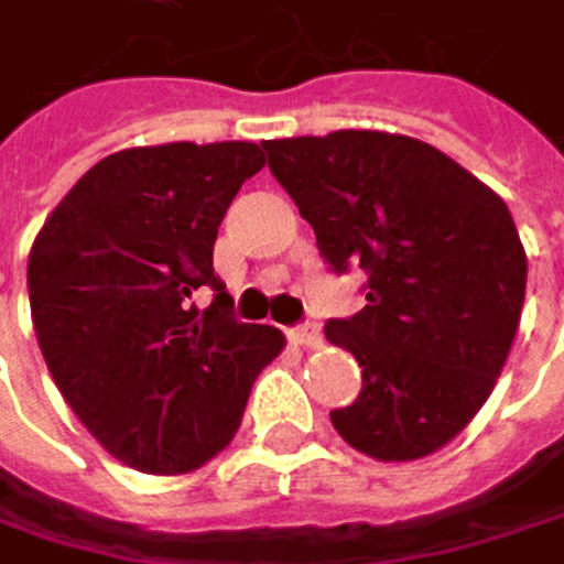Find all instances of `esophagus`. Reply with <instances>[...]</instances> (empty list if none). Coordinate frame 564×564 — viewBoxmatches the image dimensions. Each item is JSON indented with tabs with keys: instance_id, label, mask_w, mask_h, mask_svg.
Instances as JSON below:
<instances>
[{
	"instance_id": "1",
	"label": "esophagus",
	"mask_w": 564,
	"mask_h": 564,
	"mask_svg": "<svg viewBox=\"0 0 564 564\" xmlns=\"http://www.w3.org/2000/svg\"><path fill=\"white\" fill-rule=\"evenodd\" d=\"M290 339H293V343H300V346H306V349H316V346L323 343V333H319V326H316V323H303V326L290 329Z\"/></svg>"
}]
</instances>
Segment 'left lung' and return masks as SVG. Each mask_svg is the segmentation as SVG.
<instances>
[{
  "instance_id": "1",
  "label": "left lung",
  "mask_w": 564,
  "mask_h": 564,
  "mask_svg": "<svg viewBox=\"0 0 564 564\" xmlns=\"http://www.w3.org/2000/svg\"><path fill=\"white\" fill-rule=\"evenodd\" d=\"M261 147L326 264L369 278L366 306L326 323V339L362 366V392L329 411L333 427L389 464L441 451L490 398L519 329L525 251L507 202L401 133Z\"/></svg>"
}]
</instances>
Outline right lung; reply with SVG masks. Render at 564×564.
Here are the masks:
<instances>
[{
	"label": "right lung",
	"mask_w": 564,
	"mask_h": 564,
	"mask_svg": "<svg viewBox=\"0 0 564 564\" xmlns=\"http://www.w3.org/2000/svg\"><path fill=\"white\" fill-rule=\"evenodd\" d=\"M258 143L120 150L84 172L29 254L32 323L57 392L120 464L188 474L231 444L254 379L283 349L238 323L212 251ZM216 290L198 311L191 293Z\"/></svg>",
	"instance_id": "obj_1"
}]
</instances>
